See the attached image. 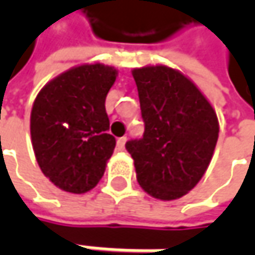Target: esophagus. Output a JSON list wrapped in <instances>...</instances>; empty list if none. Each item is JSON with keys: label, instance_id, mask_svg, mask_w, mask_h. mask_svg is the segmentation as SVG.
Returning a JSON list of instances; mask_svg holds the SVG:
<instances>
[{"label": "esophagus", "instance_id": "1", "mask_svg": "<svg viewBox=\"0 0 255 255\" xmlns=\"http://www.w3.org/2000/svg\"><path fill=\"white\" fill-rule=\"evenodd\" d=\"M125 143H126V137H119L118 142H116V146H118V150H123L125 149Z\"/></svg>", "mask_w": 255, "mask_h": 255}]
</instances>
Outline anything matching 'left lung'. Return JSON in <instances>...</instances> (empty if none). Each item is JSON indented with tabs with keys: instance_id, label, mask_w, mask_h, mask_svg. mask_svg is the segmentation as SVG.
Here are the masks:
<instances>
[{
	"instance_id": "1",
	"label": "left lung",
	"mask_w": 255,
	"mask_h": 255,
	"mask_svg": "<svg viewBox=\"0 0 255 255\" xmlns=\"http://www.w3.org/2000/svg\"><path fill=\"white\" fill-rule=\"evenodd\" d=\"M144 122L142 139L126 143L143 190L180 199L200 181L219 139L210 102L187 76L164 65L132 71Z\"/></svg>"
}]
</instances>
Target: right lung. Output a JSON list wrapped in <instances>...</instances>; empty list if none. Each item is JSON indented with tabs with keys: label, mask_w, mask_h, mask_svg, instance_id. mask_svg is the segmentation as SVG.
I'll return each mask as SVG.
<instances>
[{
	"label": "right lung",
	"mask_w": 255,
	"mask_h": 255,
	"mask_svg": "<svg viewBox=\"0 0 255 255\" xmlns=\"http://www.w3.org/2000/svg\"><path fill=\"white\" fill-rule=\"evenodd\" d=\"M118 71L103 64L71 68L35 98L31 140L41 170L61 190L82 194L102 179L116 140L109 134L106 95Z\"/></svg>",
	"instance_id": "obj_1"
}]
</instances>
